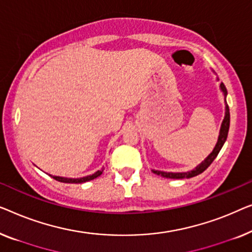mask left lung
<instances>
[{
	"mask_svg": "<svg viewBox=\"0 0 252 252\" xmlns=\"http://www.w3.org/2000/svg\"><path fill=\"white\" fill-rule=\"evenodd\" d=\"M217 80L219 81V79H217ZM219 88H220V91L222 92V94H224V99H225V116H224V120H222V122H221V126H220V131H219L217 144H216V146H215L214 150H212L211 153L204 158V161H202L200 164L196 165L194 169L189 170V171H186V172H165V171H161V170L152 169V171H153L154 173H157V175L161 176V177H164V178H171V179L192 178V177H195V176L200 175V173L203 172L204 170L207 169L212 162H214L215 158H217L218 153L220 152L221 147L224 146L226 139H227L228 129H229V108H228L227 102H226V95H227V90H226L224 83L219 84Z\"/></svg>",
	"mask_w": 252,
	"mask_h": 252,
	"instance_id": "obj_1",
	"label": "left lung"
}]
</instances>
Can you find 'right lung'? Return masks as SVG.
I'll use <instances>...</instances> for the list:
<instances>
[{
    "label": "right lung",
    "mask_w": 252,
    "mask_h": 252,
    "mask_svg": "<svg viewBox=\"0 0 252 252\" xmlns=\"http://www.w3.org/2000/svg\"><path fill=\"white\" fill-rule=\"evenodd\" d=\"M104 171V168H101L100 170H98V171H95L94 173H92V175L89 176H86V177H81V178H67V177H59V176H51L52 178L58 180L60 183H68V184H82V183H86V182H90V180L97 178L99 177Z\"/></svg>",
    "instance_id": "1"
}]
</instances>
